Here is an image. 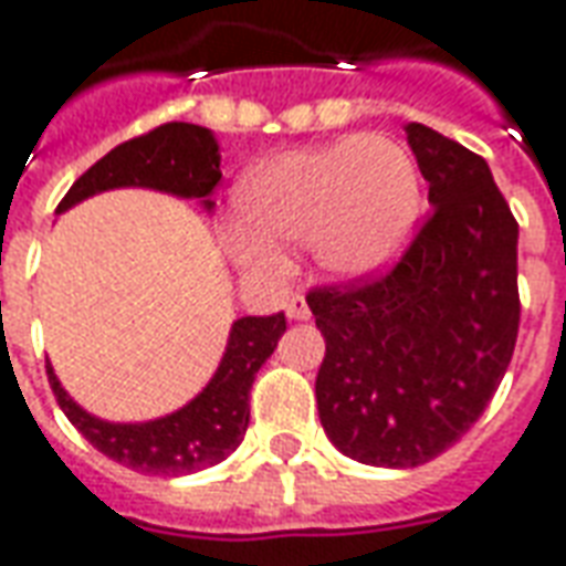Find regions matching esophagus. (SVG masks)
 <instances>
[{
	"instance_id": "34e87169",
	"label": "esophagus",
	"mask_w": 566,
	"mask_h": 566,
	"mask_svg": "<svg viewBox=\"0 0 566 566\" xmlns=\"http://www.w3.org/2000/svg\"><path fill=\"white\" fill-rule=\"evenodd\" d=\"M286 314H290V319H311V307L304 302V295H292L290 304H286Z\"/></svg>"
}]
</instances>
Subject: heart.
I'll list each match as a JSON object with an SVG mask.
<instances>
[{"instance_id":"b5f03b06","label":"heart","mask_w":566,"mask_h":566,"mask_svg":"<svg viewBox=\"0 0 566 566\" xmlns=\"http://www.w3.org/2000/svg\"><path fill=\"white\" fill-rule=\"evenodd\" d=\"M243 264L274 268L283 247H307L338 280H359L402 252L420 212L415 158L396 139L366 134L259 164L234 198Z\"/></svg>"}]
</instances>
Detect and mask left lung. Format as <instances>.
Masks as SVG:
<instances>
[{
  "mask_svg": "<svg viewBox=\"0 0 566 566\" xmlns=\"http://www.w3.org/2000/svg\"><path fill=\"white\" fill-rule=\"evenodd\" d=\"M405 130L430 216L392 268L307 292L326 338L319 423L340 454L387 469L430 463L482 418L521 319L518 222L488 161L423 124Z\"/></svg>",
  "mask_w": 566,
  "mask_h": 566,
  "instance_id": "left-lung-1",
  "label": "left lung"
}]
</instances>
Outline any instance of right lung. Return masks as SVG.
Here are the masks:
<instances>
[{"label":"right lung","mask_w":566,"mask_h":566,"mask_svg":"<svg viewBox=\"0 0 566 566\" xmlns=\"http://www.w3.org/2000/svg\"><path fill=\"white\" fill-rule=\"evenodd\" d=\"M219 146L207 127L170 122L134 136L109 155H103L91 170H84L75 186L60 200L57 212L91 198L97 191L124 186H146L170 191L179 198H198L212 210V188L219 186ZM286 332V316H243L231 326L226 356L210 384L174 415L148 423H109L87 415L60 387L48 363V384L57 405L75 430L115 463L136 469L143 475H191L219 460H226L250 427V390L255 371L274 354L276 340Z\"/></svg>","instance_id":"obj_1"}]
</instances>
